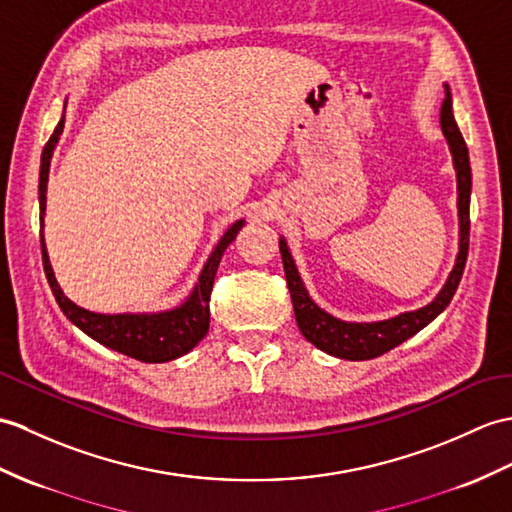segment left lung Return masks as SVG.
<instances>
[{
	"label": "left lung",
	"instance_id": "left-lung-1",
	"mask_svg": "<svg viewBox=\"0 0 512 512\" xmlns=\"http://www.w3.org/2000/svg\"><path fill=\"white\" fill-rule=\"evenodd\" d=\"M441 128L449 144L451 157H454L456 168V181H458V220H460V244H458V257L456 266L449 272V277L443 285V290L436 294V299L421 307V310L399 314L395 318L379 320V323H344L340 318H334L310 299L305 285L299 277V270L294 266V259L290 255V248L281 237L279 251L285 270V281H288V290L292 296L296 325H299L301 334L310 340L316 349L325 351L329 355H336L342 360H371L377 355H384L386 351L395 349L397 344L406 342L414 334L430 325L432 320L441 314L449 301L454 299L458 290V283L465 272L467 255H469V202H471V165H469V150L465 139H462L458 124L454 120V111H451V93L445 85V100L441 106Z\"/></svg>",
	"mask_w": 512,
	"mask_h": 512
}]
</instances>
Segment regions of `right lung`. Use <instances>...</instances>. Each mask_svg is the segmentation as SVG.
Instances as JSON below:
<instances>
[{"instance_id": "right-lung-1", "label": "right lung", "mask_w": 512, "mask_h": 512, "mask_svg": "<svg viewBox=\"0 0 512 512\" xmlns=\"http://www.w3.org/2000/svg\"><path fill=\"white\" fill-rule=\"evenodd\" d=\"M65 115L54 128L52 137L41 154V170H39V209H41V255H43V270L47 283H50L54 299L61 307L63 314L74 323L80 331H85L89 338L104 344L117 353H124L128 358L139 362H170L181 358V355L192 351L196 344L207 336L209 331V299L213 290V279L220 266V259L227 251V246L235 240V235L244 227V220H237L220 237L218 246L213 248L205 268H202L196 288L187 296V301L174 310L157 312V314H98L89 312L85 307H78L74 301H69L58 285L54 270L47 255L45 240H43V216H45V194H47V176H50V161L58 137L63 133Z\"/></svg>"}]
</instances>
